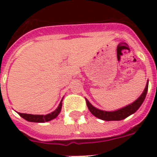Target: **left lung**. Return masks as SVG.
I'll use <instances>...</instances> for the list:
<instances>
[{"label":"left lung","mask_w":157,"mask_h":157,"mask_svg":"<svg viewBox=\"0 0 157 157\" xmlns=\"http://www.w3.org/2000/svg\"><path fill=\"white\" fill-rule=\"evenodd\" d=\"M147 89H148V81H147L146 87L144 89V92L142 94L137 98L136 100L130 104L127 105L125 107L120 108L116 111H112V112H107V111H103V110L96 108L91 104L87 98H86V104L88 107L90 112L94 116L98 117V119L103 120V121H121V120L129 117L130 115L134 114L137 110L139 109L140 106L143 104L144 99L146 98L147 93Z\"/></svg>","instance_id":"1"}]
</instances>
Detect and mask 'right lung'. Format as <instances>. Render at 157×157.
<instances>
[{
	"mask_svg": "<svg viewBox=\"0 0 157 157\" xmlns=\"http://www.w3.org/2000/svg\"><path fill=\"white\" fill-rule=\"evenodd\" d=\"M62 102H63V98H62L61 102L59 103V107H57L56 109L54 110V112L51 113L46 115H33V114H26V113H20L18 112V115L21 117H23V119L30 122H37V123H44V122L50 121L51 120L56 118L59 114L61 112L62 109Z\"/></svg>",
	"mask_w": 157,
	"mask_h": 157,
	"instance_id": "1",
	"label": "right lung"
}]
</instances>
